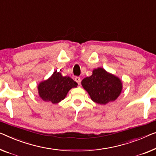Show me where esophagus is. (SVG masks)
<instances>
[{
	"label": "esophagus",
	"mask_w": 156,
	"mask_h": 156,
	"mask_svg": "<svg viewBox=\"0 0 156 156\" xmlns=\"http://www.w3.org/2000/svg\"><path fill=\"white\" fill-rule=\"evenodd\" d=\"M75 80L78 83V85L80 84V77H78V76H77V77H76L75 78Z\"/></svg>",
	"instance_id": "esophagus-1"
}]
</instances>
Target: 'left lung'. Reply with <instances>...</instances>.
Returning <instances> with one entry per match:
<instances>
[{
    "instance_id": "left-lung-1",
    "label": "left lung",
    "mask_w": 156,
    "mask_h": 156,
    "mask_svg": "<svg viewBox=\"0 0 156 156\" xmlns=\"http://www.w3.org/2000/svg\"><path fill=\"white\" fill-rule=\"evenodd\" d=\"M81 84L92 100L99 104L115 101L122 89V81L119 78L100 67L94 69L92 75L83 79Z\"/></svg>"
}]
</instances>
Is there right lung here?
Listing matches in <instances>:
<instances>
[{"instance_id":"add662e5","label":"right lung","mask_w":156,"mask_h":156,"mask_svg":"<svg viewBox=\"0 0 156 156\" xmlns=\"http://www.w3.org/2000/svg\"><path fill=\"white\" fill-rule=\"evenodd\" d=\"M78 83L71 78L63 76L56 71L48 80L39 83L38 94L43 101L57 104L66 97L71 88L76 87Z\"/></svg>"}]
</instances>
